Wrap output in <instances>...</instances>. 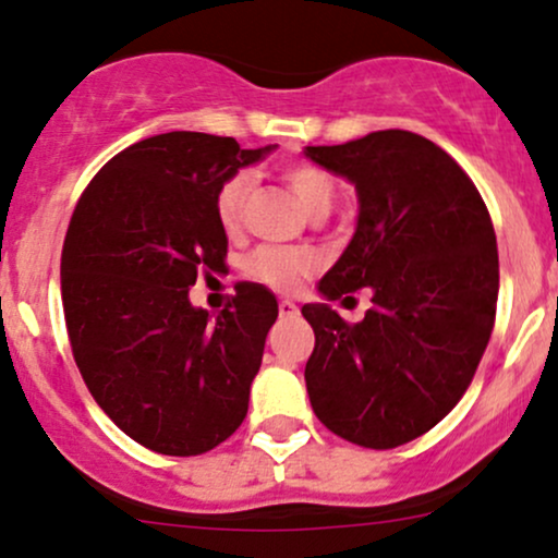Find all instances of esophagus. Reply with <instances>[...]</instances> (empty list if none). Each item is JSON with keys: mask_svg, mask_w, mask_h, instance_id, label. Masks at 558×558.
<instances>
[{"mask_svg": "<svg viewBox=\"0 0 558 558\" xmlns=\"http://www.w3.org/2000/svg\"><path fill=\"white\" fill-rule=\"evenodd\" d=\"M278 312H280V317L283 319H293V317H299V306L293 304V301H288V299H283L278 304Z\"/></svg>", "mask_w": 558, "mask_h": 558, "instance_id": "obj_1", "label": "esophagus"}]
</instances>
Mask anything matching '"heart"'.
<instances>
[{"mask_svg":"<svg viewBox=\"0 0 558 558\" xmlns=\"http://www.w3.org/2000/svg\"><path fill=\"white\" fill-rule=\"evenodd\" d=\"M283 181L288 183V189L296 194L299 202L304 204V209L310 215L328 213L330 209L336 189H332V181L323 170L312 168V165H288L283 170ZM252 172H235V175L228 178V181L222 183V189L217 191L215 213L222 230H228V233H235V230H239L243 207H246V198L252 194ZM315 254L304 252V248L265 246L248 259V272L257 280H262L265 286L275 288V291H293V288H299V283L306 275L315 272Z\"/></svg>","mask_w":558,"mask_h":558,"instance_id":"obj_1","label":"heart"}]
</instances>
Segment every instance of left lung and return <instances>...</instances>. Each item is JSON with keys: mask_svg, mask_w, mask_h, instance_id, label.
<instances>
[{"mask_svg": "<svg viewBox=\"0 0 558 558\" xmlns=\"http://www.w3.org/2000/svg\"><path fill=\"white\" fill-rule=\"evenodd\" d=\"M304 157L356 189L349 246L301 306L315 330L304 380L317 420L351 444L396 448L457 407L490 341L498 252L475 183L440 146L375 131ZM369 287L374 310L343 324L329 301Z\"/></svg>", "mask_w": 558, "mask_h": 558, "instance_id": "8db88e82", "label": "left lung"}]
</instances>
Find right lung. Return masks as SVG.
<instances>
[{
    "mask_svg": "<svg viewBox=\"0 0 558 558\" xmlns=\"http://www.w3.org/2000/svg\"><path fill=\"white\" fill-rule=\"evenodd\" d=\"M272 149L159 133L96 172L70 217L62 306L75 364L107 417L165 457L209 451L248 412L278 301L239 283L209 315L189 291L202 267H226L217 191Z\"/></svg>",
    "mask_w": 558,
    "mask_h": 558,
    "instance_id": "right-lung-1",
    "label": "right lung"
}]
</instances>
